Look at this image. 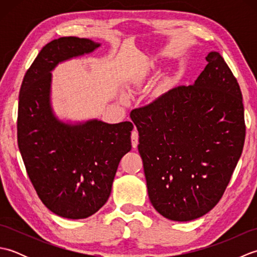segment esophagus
<instances>
[{"label": "esophagus", "instance_id": "obj_1", "mask_svg": "<svg viewBox=\"0 0 257 257\" xmlns=\"http://www.w3.org/2000/svg\"><path fill=\"white\" fill-rule=\"evenodd\" d=\"M138 140H139V134L137 130H134L132 133V145H133V148H137L138 146Z\"/></svg>", "mask_w": 257, "mask_h": 257}]
</instances>
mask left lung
I'll use <instances>...</instances> for the list:
<instances>
[{"instance_id": "obj_1", "label": "left lung", "mask_w": 257, "mask_h": 257, "mask_svg": "<svg viewBox=\"0 0 257 257\" xmlns=\"http://www.w3.org/2000/svg\"><path fill=\"white\" fill-rule=\"evenodd\" d=\"M193 85L132 111L150 202L169 220L204 215L222 198L245 141L243 98L217 52Z\"/></svg>"}]
</instances>
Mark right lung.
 Wrapping results in <instances>:
<instances>
[{
  "instance_id": "right-lung-1",
  "label": "right lung",
  "mask_w": 257,
  "mask_h": 257,
  "mask_svg": "<svg viewBox=\"0 0 257 257\" xmlns=\"http://www.w3.org/2000/svg\"><path fill=\"white\" fill-rule=\"evenodd\" d=\"M99 45L75 36L50 42L27 69L19 96L18 144L26 172L47 209L72 220L106 203L119 162L132 150L130 121L65 123L51 107L54 67Z\"/></svg>"
}]
</instances>
